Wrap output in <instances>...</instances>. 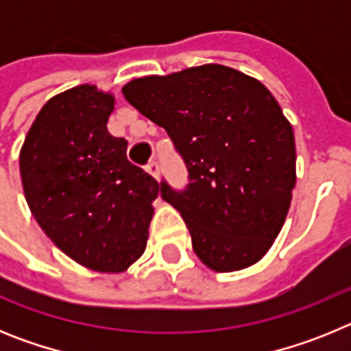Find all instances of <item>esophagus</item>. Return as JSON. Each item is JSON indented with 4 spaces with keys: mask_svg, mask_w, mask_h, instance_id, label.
<instances>
[{
    "mask_svg": "<svg viewBox=\"0 0 351 351\" xmlns=\"http://www.w3.org/2000/svg\"><path fill=\"white\" fill-rule=\"evenodd\" d=\"M145 170H147V172L151 173L154 179H160V165H158L156 160L149 161L147 165H145Z\"/></svg>",
    "mask_w": 351,
    "mask_h": 351,
    "instance_id": "1",
    "label": "esophagus"
}]
</instances>
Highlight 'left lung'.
Segmentation results:
<instances>
[{"label": "left lung", "mask_w": 351, "mask_h": 351, "mask_svg": "<svg viewBox=\"0 0 351 351\" xmlns=\"http://www.w3.org/2000/svg\"><path fill=\"white\" fill-rule=\"evenodd\" d=\"M123 95L184 158L188 190L161 182V197L181 213L198 258L216 272L262 260L297 181L293 130L272 93L255 77L209 63L138 77Z\"/></svg>", "instance_id": "1"}]
</instances>
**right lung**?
Segmentation results:
<instances>
[{
    "mask_svg": "<svg viewBox=\"0 0 351 351\" xmlns=\"http://www.w3.org/2000/svg\"><path fill=\"white\" fill-rule=\"evenodd\" d=\"M116 98L95 84L52 96L19 154L23 190L45 235L82 267L125 272L145 250L160 184L107 130Z\"/></svg>",
    "mask_w": 351,
    "mask_h": 351,
    "instance_id": "obj_1",
    "label": "right lung"
}]
</instances>
